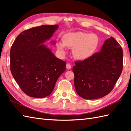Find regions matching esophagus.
I'll return each instance as SVG.
<instances>
[{
    "instance_id": "esophagus-1",
    "label": "esophagus",
    "mask_w": 131,
    "mask_h": 131,
    "mask_svg": "<svg viewBox=\"0 0 131 131\" xmlns=\"http://www.w3.org/2000/svg\"><path fill=\"white\" fill-rule=\"evenodd\" d=\"M66 68L68 69H71V64H70V63H67V64H66Z\"/></svg>"
}]
</instances>
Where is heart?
Instances as JSON below:
<instances>
[{"label":"heart","mask_w":131,"mask_h":131,"mask_svg":"<svg viewBox=\"0 0 131 131\" xmlns=\"http://www.w3.org/2000/svg\"><path fill=\"white\" fill-rule=\"evenodd\" d=\"M63 43L59 42L57 48L65 52V46L73 48V55L77 59L85 60L90 58L97 49L100 40L96 34L78 31L68 33L62 38Z\"/></svg>","instance_id":"1"}]
</instances>
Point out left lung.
<instances>
[{
	"label": "left lung",
	"instance_id": "1",
	"mask_svg": "<svg viewBox=\"0 0 131 131\" xmlns=\"http://www.w3.org/2000/svg\"><path fill=\"white\" fill-rule=\"evenodd\" d=\"M123 59L121 46L111 36L104 42L101 51L82 61H75L72 70L78 94L89 100L108 95L121 74Z\"/></svg>",
	"mask_w": 131,
	"mask_h": 131
}]
</instances>
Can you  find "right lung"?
<instances>
[{"mask_svg":"<svg viewBox=\"0 0 131 131\" xmlns=\"http://www.w3.org/2000/svg\"><path fill=\"white\" fill-rule=\"evenodd\" d=\"M58 25H41L23 31L16 37L10 51V71L26 95L43 98L51 94L66 61L54 56L41 44L52 36Z\"/></svg>","mask_w":131,"mask_h":131,"instance_id":"right-lung-1","label":"right lung"}]
</instances>
